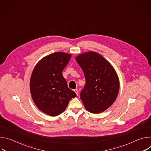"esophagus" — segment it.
Returning a JSON list of instances; mask_svg holds the SVG:
<instances>
[{
	"mask_svg": "<svg viewBox=\"0 0 151 151\" xmlns=\"http://www.w3.org/2000/svg\"><path fill=\"white\" fill-rule=\"evenodd\" d=\"M73 91H74V92L76 94V96H78V90L77 89H75Z\"/></svg>",
	"mask_w": 151,
	"mask_h": 151,
	"instance_id": "34e87169",
	"label": "esophagus"
}]
</instances>
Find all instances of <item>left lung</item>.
I'll return each instance as SVG.
<instances>
[{"label":"left lung","instance_id":"obj_1","mask_svg":"<svg viewBox=\"0 0 151 151\" xmlns=\"http://www.w3.org/2000/svg\"><path fill=\"white\" fill-rule=\"evenodd\" d=\"M76 61L86 81L80 94L85 108L93 114L104 112L114 103L119 93V81L115 69L94 51L78 55Z\"/></svg>","mask_w":151,"mask_h":151}]
</instances>
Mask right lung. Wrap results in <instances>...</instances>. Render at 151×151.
<instances>
[{"mask_svg":"<svg viewBox=\"0 0 151 151\" xmlns=\"http://www.w3.org/2000/svg\"><path fill=\"white\" fill-rule=\"evenodd\" d=\"M72 55L55 52L39 60L32 72L30 90L33 100L38 109L51 116L66 110L76 93L68 88L62 72Z\"/></svg>","mask_w":151,"mask_h":151,"instance_id":"right-lung-1","label":"right lung"}]
</instances>
